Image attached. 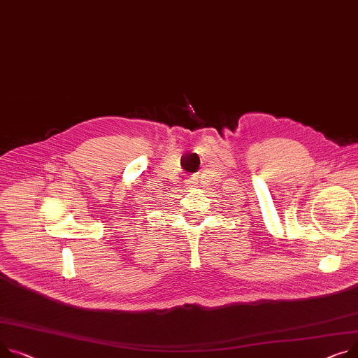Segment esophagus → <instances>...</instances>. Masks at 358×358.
<instances>
[{
  "label": "esophagus",
  "instance_id": "34e87169",
  "mask_svg": "<svg viewBox=\"0 0 358 358\" xmlns=\"http://www.w3.org/2000/svg\"><path fill=\"white\" fill-rule=\"evenodd\" d=\"M199 185V181L196 177H192L189 180H185L184 181V187L185 188H193V187H197Z\"/></svg>",
  "mask_w": 358,
  "mask_h": 358
}]
</instances>
